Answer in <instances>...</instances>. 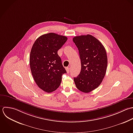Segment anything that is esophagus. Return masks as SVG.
I'll return each mask as SVG.
<instances>
[{
    "mask_svg": "<svg viewBox=\"0 0 133 133\" xmlns=\"http://www.w3.org/2000/svg\"><path fill=\"white\" fill-rule=\"evenodd\" d=\"M66 71L67 73H69V71H70V68L69 67H67L66 68Z\"/></svg>",
    "mask_w": 133,
    "mask_h": 133,
    "instance_id": "34e87169",
    "label": "esophagus"
}]
</instances>
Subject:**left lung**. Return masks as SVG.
Wrapping results in <instances>:
<instances>
[{"mask_svg":"<svg viewBox=\"0 0 133 133\" xmlns=\"http://www.w3.org/2000/svg\"><path fill=\"white\" fill-rule=\"evenodd\" d=\"M81 59L80 74L74 78L77 88L89 93L101 84L107 68V53L102 43L91 35L76 36L72 39Z\"/></svg>","mask_w":133,"mask_h":133,"instance_id":"obj_1","label":"left lung"}]
</instances>
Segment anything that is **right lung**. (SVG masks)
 <instances>
[{
  "label": "right lung",
  "instance_id": "right-lung-1",
  "mask_svg": "<svg viewBox=\"0 0 133 133\" xmlns=\"http://www.w3.org/2000/svg\"><path fill=\"white\" fill-rule=\"evenodd\" d=\"M67 40L66 36L51 32L40 36L32 46L29 57L31 74L38 87L45 92L55 91L62 75L67 72L57 54Z\"/></svg>",
  "mask_w": 133,
  "mask_h": 133
}]
</instances>
